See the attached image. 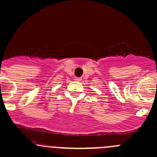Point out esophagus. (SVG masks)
I'll list each match as a JSON object with an SVG mask.
<instances>
[{
  "label": "esophagus",
  "instance_id": "1",
  "mask_svg": "<svg viewBox=\"0 0 157 157\" xmlns=\"http://www.w3.org/2000/svg\"><path fill=\"white\" fill-rule=\"evenodd\" d=\"M74 80H75L76 81H81L82 79L80 78V77H76V78L74 79Z\"/></svg>",
  "mask_w": 157,
  "mask_h": 157
}]
</instances>
